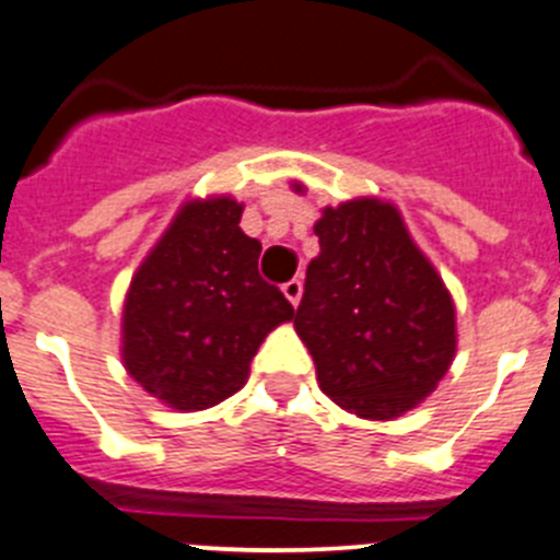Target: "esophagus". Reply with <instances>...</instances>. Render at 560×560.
<instances>
[{"label":"esophagus","mask_w":560,"mask_h":560,"mask_svg":"<svg viewBox=\"0 0 560 560\" xmlns=\"http://www.w3.org/2000/svg\"><path fill=\"white\" fill-rule=\"evenodd\" d=\"M281 292H284L287 301H290L292 306H299L301 292H304V284H301V279H290L284 287H281Z\"/></svg>","instance_id":"1"}]
</instances>
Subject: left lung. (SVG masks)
<instances>
[{
  "label": "left lung",
  "mask_w": 560,
  "mask_h": 560,
  "mask_svg": "<svg viewBox=\"0 0 560 560\" xmlns=\"http://www.w3.org/2000/svg\"><path fill=\"white\" fill-rule=\"evenodd\" d=\"M295 331L342 410L387 421L424 401L457 349L455 304L401 220L376 198L326 206Z\"/></svg>",
  "instance_id": "1"
}]
</instances>
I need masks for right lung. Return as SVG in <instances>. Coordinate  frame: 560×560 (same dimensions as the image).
I'll return each mask as SVG.
<instances>
[{"mask_svg":"<svg viewBox=\"0 0 560 560\" xmlns=\"http://www.w3.org/2000/svg\"><path fill=\"white\" fill-rule=\"evenodd\" d=\"M243 203L180 206L139 265L122 310V362L173 410H206L245 385L265 337L292 304L259 276L261 243L240 229Z\"/></svg>","mask_w":560,"mask_h":560,"instance_id":"obj_1","label":"right lung"}]
</instances>
